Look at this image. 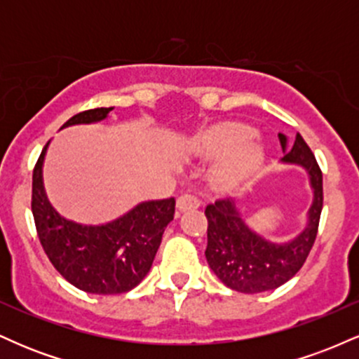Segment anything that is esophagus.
Returning a JSON list of instances; mask_svg holds the SVG:
<instances>
[{"label":"esophagus","mask_w":359,"mask_h":359,"mask_svg":"<svg viewBox=\"0 0 359 359\" xmlns=\"http://www.w3.org/2000/svg\"><path fill=\"white\" fill-rule=\"evenodd\" d=\"M201 205V201L197 199L196 196L192 194H182V196L177 199V211L179 212H185L189 209H197Z\"/></svg>","instance_id":"1"}]
</instances>
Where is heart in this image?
<instances>
[{
  "instance_id": "heart-1",
  "label": "heart",
  "mask_w": 359,
  "mask_h": 359,
  "mask_svg": "<svg viewBox=\"0 0 359 359\" xmlns=\"http://www.w3.org/2000/svg\"><path fill=\"white\" fill-rule=\"evenodd\" d=\"M255 130L241 123H221L197 133L191 150L203 156H222L212 172L221 191H234L258 174L265 160V148L255 142Z\"/></svg>"
}]
</instances>
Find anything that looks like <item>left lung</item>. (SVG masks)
Here are the masks:
<instances>
[{"label": "left lung", "instance_id": "8db88e82", "mask_svg": "<svg viewBox=\"0 0 359 359\" xmlns=\"http://www.w3.org/2000/svg\"><path fill=\"white\" fill-rule=\"evenodd\" d=\"M278 140L285 151L287 137L278 133ZM282 162L299 163L306 168L314 191L306 229L297 238L282 245L263 240L245 224L234 201L219 199L204 211L208 217L205 258L209 266L226 287L241 294H259L283 285L302 269L314 246L324 201L323 172L300 135L294 147L285 151Z\"/></svg>", "mask_w": 359, "mask_h": 359}]
</instances>
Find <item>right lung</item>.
Returning a JSON list of instances; mask_svg holds the SVG:
<instances>
[{"label":"right lung","instance_id":"obj_1","mask_svg":"<svg viewBox=\"0 0 359 359\" xmlns=\"http://www.w3.org/2000/svg\"><path fill=\"white\" fill-rule=\"evenodd\" d=\"M111 109L82 111L62 128L101 121ZM47 147L34 168L32 212L48 259L69 283L89 294L114 295L135 288L150 271L162 234L174 219L175 199L147 201L108 224H77L62 217L45 196L42 165Z\"/></svg>","mask_w":359,"mask_h":359}]
</instances>
